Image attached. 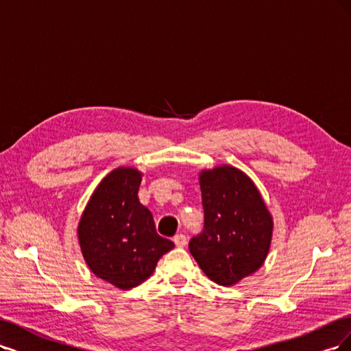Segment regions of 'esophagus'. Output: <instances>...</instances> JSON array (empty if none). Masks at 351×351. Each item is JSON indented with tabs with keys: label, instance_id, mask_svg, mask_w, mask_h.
<instances>
[{
	"label": "esophagus",
	"instance_id": "obj_1",
	"mask_svg": "<svg viewBox=\"0 0 351 351\" xmlns=\"http://www.w3.org/2000/svg\"><path fill=\"white\" fill-rule=\"evenodd\" d=\"M173 241H175L178 247H185V245H186V236L185 234H178V236L173 237Z\"/></svg>",
	"mask_w": 351,
	"mask_h": 351
}]
</instances>
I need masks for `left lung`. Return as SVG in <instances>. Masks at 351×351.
Listing matches in <instances>:
<instances>
[{"instance_id":"8db88e82","label":"left lung","mask_w":351,"mask_h":351,"mask_svg":"<svg viewBox=\"0 0 351 351\" xmlns=\"http://www.w3.org/2000/svg\"><path fill=\"white\" fill-rule=\"evenodd\" d=\"M204 228L189 252L204 274L223 287L261 267L271 240V218L250 178L231 166L199 175Z\"/></svg>"}]
</instances>
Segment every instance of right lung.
Wrapping results in <instances>:
<instances>
[{
	"mask_svg": "<svg viewBox=\"0 0 351 351\" xmlns=\"http://www.w3.org/2000/svg\"><path fill=\"white\" fill-rule=\"evenodd\" d=\"M140 182L136 169H115L101 180L77 228L89 269L120 289L145 282L175 247L156 232L152 213L140 204Z\"/></svg>",
	"mask_w": 351,
	"mask_h": 351,
	"instance_id": "1",
	"label": "right lung"
}]
</instances>
